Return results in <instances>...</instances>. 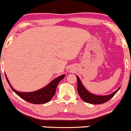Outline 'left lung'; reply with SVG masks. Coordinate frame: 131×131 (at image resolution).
I'll list each match as a JSON object with an SVG mask.
<instances>
[{
  "label": "left lung",
  "mask_w": 131,
  "mask_h": 131,
  "mask_svg": "<svg viewBox=\"0 0 131 131\" xmlns=\"http://www.w3.org/2000/svg\"><path fill=\"white\" fill-rule=\"evenodd\" d=\"M76 78H77L78 82V92L80 97L82 99L83 101L86 102L87 103H90V104H99L106 103L108 101H109L110 99H111L115 95V94L118 91L119 89H120V87H119L117 90H115L114 92H113L111 94H109V95H95V94H92L91 92H90L86 90V88L83 86L82 82L80 80V79L79 78L78 76H76Z\"/></svg>",
  "instance_id": "8db88e82"
}]
</instances>
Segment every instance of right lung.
<instances>
[{
	"label": "right lung",
	"mask_w": 131,
	"mask_h": 131,
	"mask_svg": "<svg viewBox=\"0 0 131 131\" xmlns=\"http://www.w3.org/2000/svg\"><path fill=\"white\" fill-rule=\"evenodd\" d=\"M5 76H6V80H7L10 87L19 97H20L21 99H24L25 101L28 102V103L35 104H45V103H48L51 100V98L55 95L58 84L65 77L66 75L62 74L59 77L56 78L55 79L53 80L50 83L48 84L46 86L39 89V90L34 92H18L15 90L11 86L7 76L6 74H5Z\"/></svg>",
	"instance_id": "right-lung-1"
}]
</instances>
